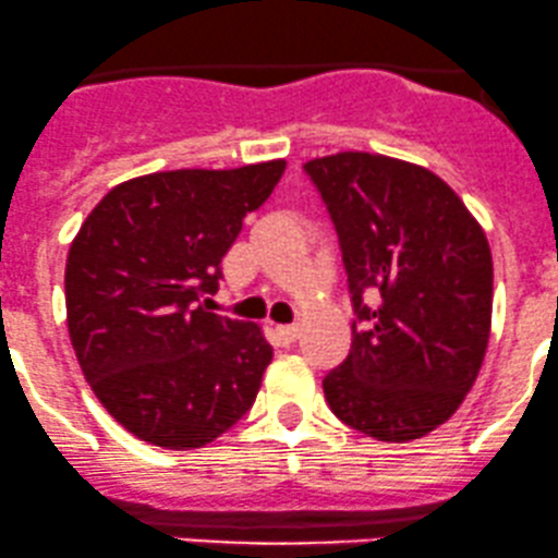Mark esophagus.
<instances>
[{"label": "esophagus", "instance_id": "34e87169", "mask_svg": "<svg viewBox=\"0 0 558 558\" xmlns=\"http://www.w3.org/2000/svg\"><path fill=\"white\" fill-rule=\"evenodd\" d=\"M277 335L281 340H284V343H295V340L301 338V327H298V325H281V327H277Z\"/></svg>", "mask_w": 558, "mask_h": 558}]
</instances>
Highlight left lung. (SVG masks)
Here are the masks:
<instances>
[{"instance_id": "left-lung-1", "label": "left lung", "mask_w": 558, "mask_h": 558, "mask_svg": "<svg viewBox=\"0 0 558 558\" xmlns=\"http://www.w3.org/2000/svg\"><path fill=\"white\" fill-rule=\"evenodd\" d=\"M303 170L338 231L356 314L349 356L322 383L329 410L377 441L421 439L463 404L487 353V236L425 167L343 151Z\"/></svg>"}]
</instances>
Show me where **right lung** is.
<instances>
[{
	"label": "right lung",
	"mask_w": 558,
	"mask_h": 558,
	"mask_svg": "<svg viewBox=\"0 0 558 558\" xmlns=\"http://www.w3.org/2000/svg\"><path fill=\"white\" fill-rule=\"evenodd\" d=\"M287 161L172 170L113 185L65 260V316L100 404L137 439L205 447L242 421L274 349L260 327L202 298L244 215L271 196Z\"/></svg>",
	"instance_id": "1"
}]
</instances>
